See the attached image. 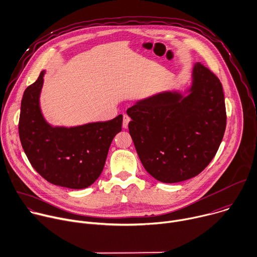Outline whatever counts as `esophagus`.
<instances>
[{
  "label": "esophagus",
  "mask_w": 257,
  "mask_h": 257,
  "mask_svg": "<svg viewBox=\"0 0 257 257\" xmlns=\"http://www.w3.org/2000/svg\"><path fill=\"white\" fill-rule=\"evenodd\" d=\"M130 120H131L130 116L126 115V114H124V115H123V119H122V126H123V128H126V127L128 126Z\"/></svg>",
  "instance_id": "esophagus-1"
}]
</instances>
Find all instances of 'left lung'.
Returning a JSON list of instances; mask_svg holds the SVG:
<instances>
[{
	"label": "left lung",
	"instance_id": "8db88e82",
	"mask_svg": "<svg viewBox=\"0 0 257 257\" xmlns=\"http://www.w3.org/2000/svg\"><path fill=\"white\" fill-rule=\"evenodd\" d=\"M130 135L149 174L164 183L198 175L223 140L227 115L223 86L201 63L192 70L187 96L163 92L126 110Z\"/></svg>",
	"mask_w": 257,
	"mask_h": 257
}]
</instances>
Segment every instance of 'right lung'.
<instances>
[{"label": "right lung", "instance_id": "obj_1", "mask_svg": "<svg viewBox=\"0 0 257 257\" xmlns=\"http://www.w3.org/2000/svg\"><path fill=\"white\" fill-rule=\"evenodd\" d=\"M43 75L44 71L22 97L18 127L22 148L46 181L72 189L86 188L103 170L110 144L121 131L122 115L70 128L53 127L39 107Z\"/></svg>", "mask_w": 257, "mask_h": 257}]
</instances>
